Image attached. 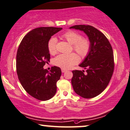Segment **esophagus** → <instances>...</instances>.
I'll list each match as a JSON object with an SVG mask.
<instances>
[{
    "mask_svg": "<svg viewBox=\"0 0 130 130\" xmlns=\"http://www.w3.org/2000/svg\"><path fill=\"white\" fill-rule=\"evenodd\" d=\"M66 70H67L64 69H61V72H62V73H64L65 72H66Z\"/></svg>",
    "mask_w": 130,
    "mask_h": 130,
    "instance_id": "1",
    "label": "esophagus"
}]
</instances>
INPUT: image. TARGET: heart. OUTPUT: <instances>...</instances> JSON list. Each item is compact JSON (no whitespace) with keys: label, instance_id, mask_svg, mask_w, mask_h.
I'll use <instances>...</instances> for the list:
<instances>
[{"label":"heart","instance_id":"b5f03b06","mask_svg":"<svg viewBox=\"0 0 130 130\" xmlns=\"http://www.w3.org/2000/svg\"><path fill=\"white\" fill-rule=\"evenodd\" d=\"M62 37L72 44L73 50L82 58L86 57L89 54L92 47V43L89 38L82 37L81 34L75 31H67L62 35ZM57 39L54 37L50 38L48 41L47 48L51 54H55L57 52ZM79 61V56L75 53L60 54L54 60V64L64 69H70Z\"/></svg>","mask_w":130,"mask_h":130}]
</instances>
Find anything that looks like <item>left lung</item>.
<instances>
[{
	"instance_id": "obj_1",
	"label": "left lung",
	"mask_w": 130,
	"mask_h": 130,
	"mask_svg": "<svg viewBox=\"0 0 130 130\" xmlns=\"http://www.w3.org/2000/svg\"><path fill=\"white\" fill-rule=\"evenodd\" d=\"M84 31L92 43L89 54L79 65L84 70H73L72 85L75 92L86 99L97 96L109 84L115 68L113 49L105 35L90 25H75L70 29Z\"/></svg>"
}]
</instances>
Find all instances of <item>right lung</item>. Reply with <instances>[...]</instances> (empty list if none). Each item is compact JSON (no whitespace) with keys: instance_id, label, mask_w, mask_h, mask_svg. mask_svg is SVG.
Returning a JSON list of instances; mask_svg holds the SVG:
<instances>
[{"instance_id":"1","label":"right lung","mask_w":130,"mask_h":130,"mask_svg":"<svg viewBox=\"0 0 130 130\" xmlns=\"http://www.w3.org/2000/svg\"><path fill=\"white\" fill-rule=\"evenodd\" d=\"M62 29H34L24 37L17 50L16 70L19 81L26 92L38 100H49L57 92V82L61 75V69L54 66L48 71L43 66L50 61L48 41Z\"/></svg>"}]
</instances>
